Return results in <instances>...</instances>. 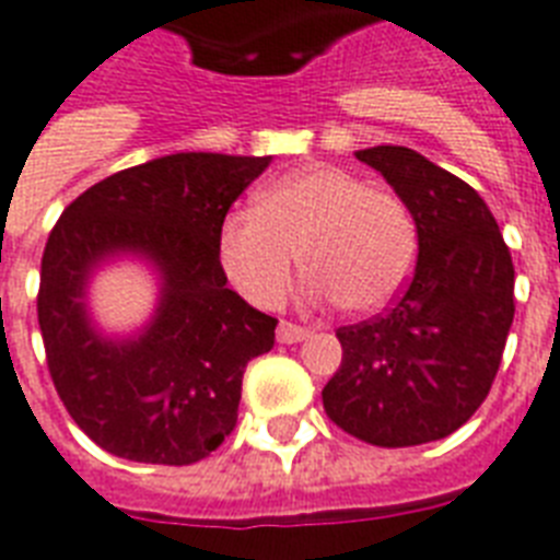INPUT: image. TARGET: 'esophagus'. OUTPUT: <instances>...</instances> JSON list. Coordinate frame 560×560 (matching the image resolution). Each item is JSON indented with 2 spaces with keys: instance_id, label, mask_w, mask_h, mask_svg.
<instances>
[{
  "instance_id": "1",
  "label": "esophagus",
  "mask_w": 560,
  "mask_h": 560,
  "mask_svg": "<svg viewBox=\"0 0 560 560\" xmlns=\"http://www.w3.org/2000/svg\"><path fill=\"white\" fill-rule=\"evenodd\" d=\"M276 335H279L281 343H299V340L311 337V328L296 326V323H288V319H284V323H279V331H276Z\"/></svg>"
}]
</instances>
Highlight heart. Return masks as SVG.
I'll return each instance as SVG.
<instances>
[{"label":"heart","instance_id":"1","mask_svg":"<svg viewBox=\"0 0 560 560\" xmlns=\"http://www.w3.org/2000/svg\"><path fill=\"white\" fill-rule=\"evenodd\" d=\"M299 252L314 302L387 308L417 261V229L402 199L340 166H305L276 178L255 211L229 213L217 234L225 276L258 308L284 302Z\"/></svg>","mask_w":560,"mask_h":560}]
</instances>
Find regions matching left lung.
<instances>
[{
	"instance_id": "1",
	"label": "left lung",
	"mask_w": 560,
	"mask_h": 560,
	"mask_svg": "<svg viewBox=\"0 0 560 560\" xmlns=\"http://www.w3.org/2000/svg\"><path fill=\"white\" fill-rule=\"evenodd\" d=\"M355 155L411 211L420 255L390 308L337 328L343 361L323 408L358 441L420 446L458 432L488 399L514 323V264L467 182L405 147Z\"/></svg>"
}]
</instances>
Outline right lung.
<instances>
[{"label": "right lung", "instance_id": "right-lung-1", "mask_svg": "<svg viewBox=\"0 0 560 560\" xmlns=\"http://www.w3.org/2000/svg\"><path fill=\"white\" fill-rule=\"evenodd\" d=\"M272 158L176 152L119 170L63 208L40 261L46 364L63 408L110 455L185 467L234 432L243 370L270 352L276 323L229 284L217 234ZM138 254L162 279L153 319L105 338L86 314L102 262Z\"/></svg>", "mask_w": 560, "mask_h": 560}]
</instances>
